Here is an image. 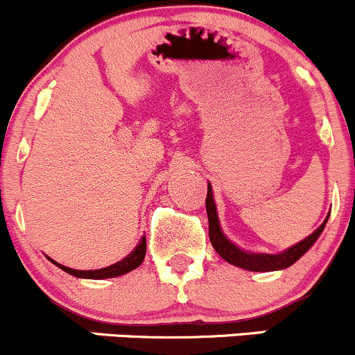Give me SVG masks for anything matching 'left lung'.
<instances>
[{
	"label": "left lung",
	"instance_id": "1",
	"mask_svg": "<svg viewBox=\"0 0 355 355\" xmlns=\"http://www.w3.org/2000/svg\"><path fill=\"white\" fill-rule=\"evenodd\" d=\"M206 209H207V219H209V240H211L212 246H214L216 252L226 260V262L233 263V266L246 268V270L253 272H268V270H281V268L291 267L296 260H300L301 257L311 248V245L315 243L316 238L322 234L323 227H325L328 218L323 221V225L315 231V233L309 234L308 238H304L303 241H300L297 245L287 248L284 253H279V255H268V253H248L240 250L238 246H234L230 240L223 234L221 227H219L218 221V212H216V204L212 199V189L211 184L207 185V197H206ZM330 216V214H328Z\"/></svg>",
	"mask_w": 355,
	"mask_h": 355
}]
</instances>
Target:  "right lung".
<instances>
[{"label": "right lung", "mask_w": 355, "mask_h": 355, "mask_svg": "<svg viewBox=\"0 0 355 355\" xmlns=\"http://www.w3.org/2000/svg\"><path fill=\"white\" fill-rule=\"evenodd\" d=\"M144 255H146V236H143L137 243L136 248L129 253L125 259H122L121 262L114 263V266L105 267V268H98V270H76V268H69L61 266L58 262H52L55 263L58 267H61L62 270L68 272V274L74 275V277H81V279H109V277H117V275L122 274H128V272L134 270L136 267H139L143 263Z\"/></svg>", "instance_id": "obj_1"}]
</instances>
